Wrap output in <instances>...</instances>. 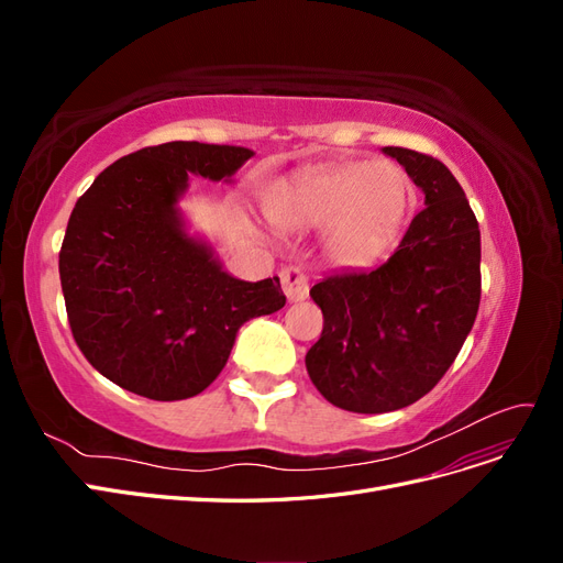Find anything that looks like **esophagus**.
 <instances>
[{
	"mask_svg": "<svg viewBox=\"0 0 563 563\" xmlns=\"http://www.w3.org/2000/svg\"><path fill=\"white\" fill-rule=\"evenodd\" d=\"M279 279H282V288L286 298L291 302H300L308 298L310 294V277L305 275V272L296 265H288L279 272Z\"/></svg>",
	"mask_w": 563,
	"mask_h": 563,
	"instance_id": "34e87169",
	"label": "esophagus"
}]
</instances>
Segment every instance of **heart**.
Instances as JSON below:
<instances>
[{"label":"heart","mask_w":563,"mask_h":563,"mask_svg":"<svg viewBox=\"0 0 563 563\" xmlns=\"http://www.w3.org/2000/svg\"><path fill=\"white\" fill-rule=\"evenodd\" d=\"M413 203V183L401 166L360 159L305 176L272 203V218L288 230L329 225L333 261L362 267L397 242Z\"/></svg>","instance_id":"heart-1"}]
</instances>
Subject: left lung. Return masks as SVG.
<instances>
[{"mask_svg":"<svg viewBox=\"0 0 563 563\" xmlns=\"http://www.w3.org/2000/svg\"><path fill=\"white\" fill-rule=\"evenodd\" d=\"M424 192L399 249L371 272L310 288L323 329L305 354L323 399L352 413L411 406L444 378L482 298L479 223L449 168L406 147H383Z\"/></svg>","mask_w":563,"mask_h":563,"instance_id":"obj_1","label":"left lung"}]
</instances>
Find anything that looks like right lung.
<instances>
[{
    "label": "right lung",
    "mask_w": 563,
    "mask_h": 563,
    "mask_svg": "<svg viewBox=\"0 0 563 563\" xmlns=\"http://www.w3.org/2000/svg\"><path fill=\"white\" fill-rule=\"evenodd\" d=\"M246 147L174 141L117 159L84 192L58 253L77 347L108 380L155 401L190 399L228 364L242 323L284 308L277 277H230L187 236V176L230 178Z\"/></svg>",
    "instance_id": "right-lung-1"
}]
</instances>
